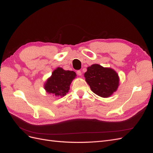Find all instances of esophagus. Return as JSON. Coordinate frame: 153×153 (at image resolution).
Returning a JSON list of instances; mask_svg holds the SVG:
<instances>
[{"mask_svg":"<svg viewBox=\"0 0 153 153\" xmlns=\"http://www.w3.org/2000/svg\"><path fill=\"white\" fill-rule=\"evenodd\" d=\"M77 75H78V76H82V71H81V70H77Z\"/></svg>","mask_w":153,"mask_h":153,"instance_id":"obj_1","label":"esophagus"}]
</instances>
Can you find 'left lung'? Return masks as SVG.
<instances>
[{
    "label": "left lung",
    "instance_id": "8db88e82",
    "mask_svg": "<svg viewBox=\"0 0 153 153\" xmlns=\"http://www.w3.org/2000/svg\"><path fill=\"white\" fill-rule=\"evenodd\" d=\"M92 91L102 97H108L115 92L119 85V77L111 68L93 64L84 74Z\"/></svg>",
    "mask_w": 153,
    "mask_h": 153
}]
</instances>
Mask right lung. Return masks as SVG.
I'll list each match as a JSON object with an SVG mask.
<instances>
[{
  "mask_svg": "<svg viewBox=\"0 0 153 153\" xmlns=\"http://www.w3.org/2000/svg\"><path fill=\"white\" fill-rule=\"evenodd\" d=\"M76 74L74 71L64 70L62 68L55 70L52 76L45 85V89L48 93L55 96H64L68 92L70 85Z\"/></svg>",
  "mask_w": 153,
  "mask_h": 153,
  "instance_id": "add662e5",
  "label": "right lung"
}]
</instances>
